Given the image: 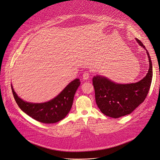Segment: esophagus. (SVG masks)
Returning <instances> with one entry per match:
<instances>
[{
    "label": "esophagus",
    "instance_id": "1",
    "mask_svg": "<svg viewBox=\"0 0 160 160\" xmlns=\"http://www.w3.org/2000/svg\"><path fill=\"white\" fill-rule=\"evenodd\" d=\"M89 74L88 72H84L83 75H82V79L85 81L88 80L89 79Z\"/></svg>",
    "mask_w": 160,
    "mask_h": 160
}]
</instances>
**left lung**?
<instances>
[{"mask_svg": "<svg viewBox=\"0 0 160 160\" xmlns=\"http://www.w3.org/2000/svg\"><path fill=\"white\" fill-rule=\"evenodd\" d=\"M136 40L146 50L149 58V70L144 78L129 84L117 83L100 75L92 78L96 103L100 111L108 117L117 118L131 113L148 94L152 78V62L143 43L138 38Z\"/></svg>", "mask_w": 160, "mask_h": 160, "instance_id": "1", "label": "left lung"}]
</instances>
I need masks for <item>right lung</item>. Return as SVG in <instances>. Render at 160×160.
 Instances as JSON below:
<instances>
[{
    "mask_svg": "<svg viewBox=\"0 0 160 160\" xmlns=\"http://www.w3.org/2000/svg\"><path fill=\"white\" fill-rule=\"evenodd\" d=\"M79 79H75L56 97L44 103H31L24 101L14 91L11 84L14 98L21 110L35 120L45 123H53L64 118L70 112L74 94L80 86Z\"/></svg>",
    "mask_w": 160,
    "mask_h": 160,
    "instance_id": "obj_1",
    "label": "right lung"
}]
</instances>
